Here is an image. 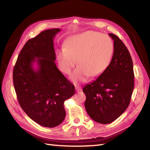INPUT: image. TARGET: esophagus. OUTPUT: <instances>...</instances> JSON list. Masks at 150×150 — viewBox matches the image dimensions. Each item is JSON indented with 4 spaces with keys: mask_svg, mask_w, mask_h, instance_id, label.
I'll return each instance as SVG.
<instances>
[{
    "mask_svg": "<svg viewBox=\"0 0 150 150\" xmlns=\"http://www.w3.org/2000/svg\"><path fill=\"white\" fill-rule=\"evenodd\" d=\"M75 90L77 92H80L82 91V88L79 86H75Z\"/></svg>",
    "mask_w": 150,
    "mask_h": 150,
    "instance_id": "obj_1",
    "label": "esophagus"
}]
</instances>
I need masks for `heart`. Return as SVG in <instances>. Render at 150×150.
I'll return each mask as SVG.
<instances>
[{
    "label": "heart",
    "instance_id": "1",
    "mask_svg": "<svg viewBox=\"0 0 150 150\" xmlns=\"http://www.w3.org/2000/svg\"><path fill=\"white\" fill-rule=\"evenodd\" d=\"M114 52L113 40L99 32L86 31L73 35L65 43L64 48L56 54L58 67L62 72L70 74L73 82L85 81L89 76L98 77L110 65Z\"/></svg>",
    "mask_w": 150,
    "mask_h": 150
}]
</instances>
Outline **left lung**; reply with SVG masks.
Wrapping results in <instances>:
<instances>
[{
	"label": "left lung",
	"instance_id": "left-lung-1",
	"mask_svg": "<svg viewBox=\"0 0 150 150\" xmlns=\"http://www.w3.org/2000/svg\"><path fill=\"white\" fill-rule=\"evenodd\" d=\"M112 59L105 71L84 86V106L91 118L97 122L109 124L120 117L129 106L134 89V71L130 54L115 35Z\"/></svg>",
	"mask_w": 150,
	"mask_h": 150
}]
</instances>
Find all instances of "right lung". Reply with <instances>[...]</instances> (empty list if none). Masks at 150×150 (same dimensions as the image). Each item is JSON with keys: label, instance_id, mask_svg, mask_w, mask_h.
<instances>
[{"label": "right lung", "instance_id": "obj_1", "mask_svg": "<svg viewBox=\"0 0 150 150\" xmlns=\"http://www.w3.org/2000/svg\"><path fill=\"white\" fill-rule=\"evenodd\" d=\"M60 29H51L29 39L21 49L13 70L19 103L33 121L45 127L60 125L66 117L64 102L75 86L55 64L53 40ZM36 63L38 67L34 68Z\"/></svg>", "mask_w": 150, "mask_h": 150}]
</instances>
